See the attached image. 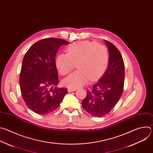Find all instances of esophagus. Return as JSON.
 Here are the masks:
<instances>
[{
    "label": "esophagus",
    "instance_id": "obj_1",
    "mask_svg": "<svg viewBox=\"0 0 153 153\" xmlns=\"http://www.w3.org/2000/svg\"><path fill=\"white\" fill-rule=\"evenodd\" d=\"M76 90V88H70L68 89V91L70 92H70H72V91H75Z\"/></svg>",
    "mask_w": 153,
    "mask_h": 153
}]
</instances>
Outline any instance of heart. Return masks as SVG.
<instances>
[{
  "label": "heart",
  "mask_w": 153,
  "mask_h": 153,
  "mask_svg": "<svg viewBox=\"0 0 153 153\" xmlns=\"http://www.w3.org/2000/svg\"><path fill=\"white\" fill-rule=\"evenodd\" d=\"M110 54L108 48L96 42L80 41L71 43L67 48V54H59L56 60V67L62 75L68 74L76 67L78 70L63 80L70 88L84 85L88 79L96 80L106 70Z\"/></svg>",
  "instance_id": "1"
}]
</instances>
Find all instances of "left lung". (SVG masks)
I'll list each match as a JSON object with an SVG mask.
<instances>
[{
	"mask_svg": "<svg viewBox=\"0 0 153 153\" xmlns=\"http://www.w3.org/2000/svg\"><path fill=\"white\" fill-rule=\"evenodd\" d=\"M110 59L103 76L91 90L86 91L82 102L83 109L93 116L101 117L110 113L119 102L123 91L125 68L122 56L112 43L105 40Z\"/></svg>",
	"mask_w": 153,
	"mask_h": 153,
	"instance_id": "1",
	"label": "left lung"
}]
</instances>
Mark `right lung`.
Wrapping results in <instances>:
<instances>
[{"label": "right lung", "instance_id": "right-lung-1", "mask_svg": "<svg viewBox=\"0 0 153 153\" xmlns=\"http://www.w3.org/2000/svg\"><path fill=\"white\" fill-rule=\"evenodd\" d=\"M69 42L60 38H46L37 41L26 53L22 64L19 84L26 105L33 112L46 114L56 110L67 88H57L59 81L56 55L63 45Z\"/></svg>", "mask_w": 153, "mask_h": 153}]
</instances>
